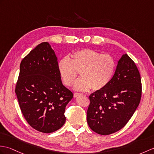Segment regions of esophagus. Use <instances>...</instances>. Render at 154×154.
<instances>
[{"label": "esophagus", "instance_id": "34e87169", "mask_svg": "<svg viewBox=\"0 0 154 154\" xmlns=\"http://www.w3.org/2000/svg\"><path fill=\"white\" fill-rule=\"evenodd\" d=\"M82 94H81V93H74V97H78V96H81Z\"/></svg>", "mask_w": 154, "mask_h": 154}]
</instances>
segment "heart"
<instances>
[{
    "label": "heart",
    "mask_w": 154,
    "mask_h": 154,
    "mask_svg": "<svg viewBox=\"0 0 154 154\" xmlns=\"http://www.w3.org/2000/svg\"><path fill=\"white\" fill-rule=\"evenodd\" d=\"M116 67V61L110 54H102L89 48L74 52L71 58L65 57L58 64L60 75L68 87L73 85L80 73L81 77L73 87L75 90L79 91H87L91 88L97 91L104 88L112 80Z\"/></svg>",
    "instance_id": "b5f03b06"
}]
</instances>
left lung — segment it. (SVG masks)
Here are the masks:
<instances>
[{
	"label": "left lung",
	"mask_w": 154,
	"mask_h": 154,
	"mask_svg": "<svg viewBox=\"0 0 154 154\" xmlns=\"http://www.w3.org/2000/svg\"><path fill=\"white\" fill-rule=\"evenodd\" d=\"M141 78L137 66L127 54L117 62L109 83L92 93L87 123L95 133L108 135L119 131L130 120L140 102Z\"/></svg>",
	"instance_id": "left-lung-1"
}]
</instances>
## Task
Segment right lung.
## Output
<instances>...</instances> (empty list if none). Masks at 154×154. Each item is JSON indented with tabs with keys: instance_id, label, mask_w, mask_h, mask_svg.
I'll use <instances>...</instances> for the list:
<instances>
[{
	"instance_id": "add662e5",
	"label": "right lung",
	"mask_w": 154,
	"mask_h": 154,
	"mask_svg": "<svg viewBox=\"0 0 154 154\" xmlns=\"http://www.w3.org/2000/svg\"><path fill=\"white\" fill-rule=\"evenodd\" d=\"M58 58L47 42L38 45L21 61L16 94L30 126L53 133L66 122V107L73 94L62 84Z\"/></svg>"
}]
</instances>
